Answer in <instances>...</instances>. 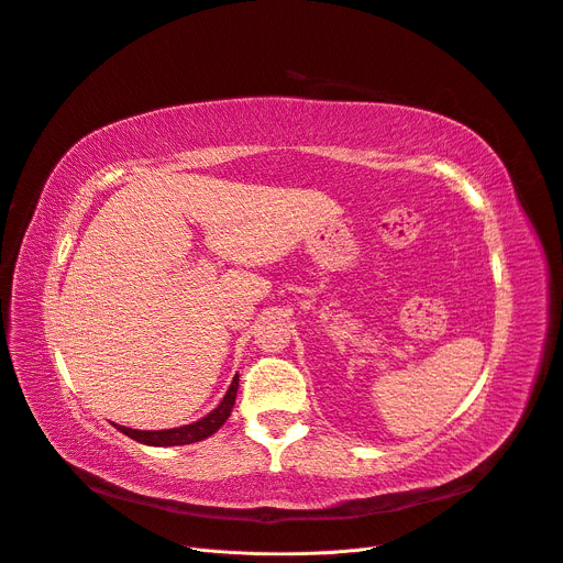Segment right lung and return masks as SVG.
<instances>
[{"label":"right lung","instance_id":"right-lung-1","mask_svg":"<svg viewBox=\"0 0 563 563\" xmlns=\"http://www.w3.org/2000/svg\"><path fill=\"white\" fill-rule=\"evenodd\" d=\"M235 394H238V375L233 377L231 387L223 396L221 404L210 412L205 415L202 420L186 424V427H176V429H163V431H139V429H130V427H120L115 424L124 437H130L139 443H146V445H186V443H196L202 441L207 437H212V433L229 420L231 410L235 406Z\"/></svg>","mask_w":563,"mask_h":563}]
</instances>
